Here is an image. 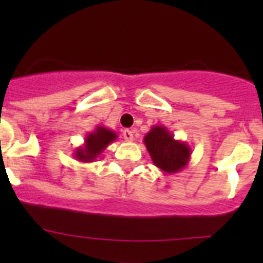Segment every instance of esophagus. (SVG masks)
I'll list each match as a JSON object with an SVG mask.
<instances>
[{"label": "esophagus", "mask_w": 263, "mask_h": 263, "mask_svg": "<svg viewBox=\"0 0 263 263\" xmlns=\"http://www.w3.org/2000/svg\"><path fill=\"white\" fill-rule=\"evenodd\" d=\"M123 139L126 140V141H132V140H134V132H132L131 129H124Z\"/></svg>", "instance_id": "1"}]
</instances>
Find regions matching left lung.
I'll return each mask as SVG.
<instances>
[{
	"label": "left lung",
	"instance_id": "obj_1",
	"mask_svg": "<svg viewBox=\"0 0 263 263\" xmlns=\"http://www.w3.org/2000/svg\"><path fill=\"white\" fill-rule=\"evenodd\" d=\"M146 146L154 165L164 173H178L190 163L192 150L185 141L174 139V135L165 126L151 127L145 135Z\"/></svg>",
	"mask_w": 263,
	"mask_h": 263
}]
</instances>
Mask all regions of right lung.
I'll list each match as a JSON object with an SVG mask.
<instances>
[{"instance_id": "1", "label": "right lung", "mask_w": 263, "mask_h": 263, "mask_svg": "<svg viewBox=\"0 0 263 263\" xmlns=\"http://www.w3.org/2000/svg\"><path fill=\"white\" fill-rule=\"evenodd\" d=\"M117 134L107 127L98 124L94 131L87 132L84 139V144L76 147L73 158L80 163H92L97 160L103 151L117 140Z\"/></svg>"}]
</instances>
